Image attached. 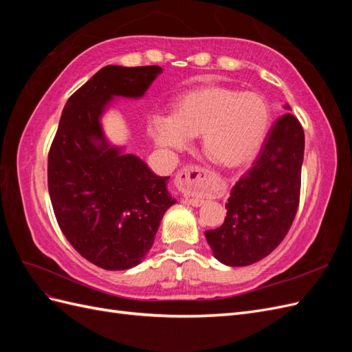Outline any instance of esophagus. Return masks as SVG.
<instances>
[{"instance_id": "34e87169", "label": "esophagus", "mask_w": 352, "mask_h": 352, "mask_svg": "<svg viewBox=\"0 0 352 352\" xmlns=\"http://www.w3.org/2000/svg\"><path fill=\"white\" fill-rule=\"evenodd\" d=\"M199 176H201V168L198 166L189 164V166L179 170L177 176H176V182H177L179 188L188 189V188H192L198 182ZM186 199L189 204L194 207H199L204 204V199H201V198H186Z\"/></svg>"}]
</instances>
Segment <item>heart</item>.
Returning <instances> with one entry per match:
<instances>
[{"label": "heart", "instance_id": "1", "mask_svg": "<svg viewBox=\"0 0 352 352\" xmlns=\"http://www.w3.org/2000/svg\"><path fill=\"white\" fill-rule=\"evenodd\" d=\"M272 124L270 105L261 94L204 85L180 94L168 119L153 122V138L163 148H184L201 135L204 154L225 168L257 157Z\"/></svg>", "mask_w": 352, "mask_h": 352}]
</instances>
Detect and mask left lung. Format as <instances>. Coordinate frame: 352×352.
<instances>
[{"instance_id": "1", "label": "left lung", "mask_w": 352, "mask_h": 352, "mask_svg": "<svg viewBox=\"0 0 352 352\" xmlns=\"http://www.w3.org/2000/svg\"><path fill=\"white\" fill-rule=\"evenodd\" d=\"M302 158V126L294 114H283L273 124L252 167L232 188L223 225L206 230L219 261L243 267L279 247L300 206Z\"/></svg>"}]
</instances>
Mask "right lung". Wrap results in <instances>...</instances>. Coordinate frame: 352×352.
I'll list each match as a JSON object with an SVG mask.
<instances>
[{"instance_id": "right-lung-1", "label": "right lung", "mask_w": 352, "mask_h": 352, "mask_svg": "<svg viewBox=\"0 0 352 352\" xmlns=\"http://www.w3.org/2000/svg\"><path fill=\"white\" fill-rule=\"evenodd\" d=\"M160 73L158 66L102 67L67 100L50 146L48 190L58 226L83 258L105 270L140 264L176 202L168 177L110 148L100 126L111 97L140 98Z\"/></svg>"}]
</instances>
